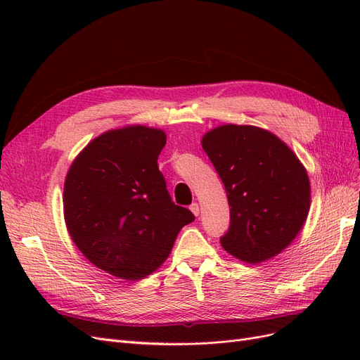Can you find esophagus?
Masks as SVG:
<instances>
[{
    "mask_svg": "<svg viewBox=\"0 0 360 360\" xmlns=\"http://www.w3.org/2000/svg\"><path fill=\"white\" fill-rule=\"evenodd\" d=\"M189 209H191V212L195 214V216H198L200 214V205L197 204V202H193V204H191V207H189Z\"/></svg>",
    "mask_w": 360,
    "mask_h": 360,
    "instance_id": "obj_1",
    "label": "esophagus"
}]
</instances>
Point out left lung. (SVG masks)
<instances>
[{"label": "left lung", "mask_w": 360, "mask_h": 360, "mask_svg": "<svg viewBox=\"0 0 360 360\" xmlns=\"http://www.w3.org/2000/svg\"><path fill=\"white\" fill-rule=\"evenodd\" d=\"M201 146L230 204L222 248L249 264L282 252L300 233L311 205L308 172L299 158L276 135L248 124L217 126Z\"/></svg>", "instance_id": "left-lung-1"}]
</instances>
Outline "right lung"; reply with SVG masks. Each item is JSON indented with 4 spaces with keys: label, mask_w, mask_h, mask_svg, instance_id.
Segmentation results:
<instances>
[{
    "label": "right lung",
    "mask_w": 360,
    "mask_h": 360,
    "mask_svg": "<svg viewBox=\"0 0 360 360\" xmlns=\"http://www.w3.org/2000/svg\"><path fill=\"white\" fill-rule=\"evenodd\" d=\"M163 130L124 126L94 138L64 181L68 231L84 257L120 279H143L160 267L195 216L172 202L158 158Z\"/></svg>",
    "instance_id": "1"
}]
</instances>
